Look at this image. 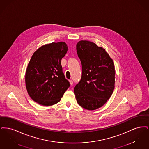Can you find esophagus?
Returning a JSON list of instances; mask_svg holds the SVG:
<instances>
[{
  "mask_svg": "<svg viewBox=\"0 0 149 149\" xmlns=\"http://www.w3.org/2000/svg\"><path fill=\"white\" fill-rule=\"evenodd\" d=\"M69 82H70V85H73V81H72V80H69Z\"/></svg>",
  "mask_w": 149,
  "mask_h": 149,
  "instance_id": "34e87169",
  "label": "esophagus"
}]
</instances>
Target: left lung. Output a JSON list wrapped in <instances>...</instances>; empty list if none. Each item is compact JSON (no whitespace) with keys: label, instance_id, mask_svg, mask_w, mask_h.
<instances>
[{"label":"left lung","instance_id":"left-lung-1","mask_svg":"<svg viewBox=\"0 0 149 149\" xmlns=\"http://www.w3.org/2000/svg\"><path fill=\"white\" fill-rule=\"evenodd\" d=\"M82 74L74 92L78 104L88 110L103 106L112 95L115 83L113 61L102 47L88 41L77 44Z\"/></svg>","mask_w":149,"mask_h":149}]
</instances>
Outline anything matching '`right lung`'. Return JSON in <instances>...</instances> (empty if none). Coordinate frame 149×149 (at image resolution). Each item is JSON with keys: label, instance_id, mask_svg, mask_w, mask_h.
<instances>
[{"label": "right lung", "instance_id": "right-lung-1", "mask_svg": "<svg viewBox=\"0 0 149 149\" xmlns=\"http://www.w3.org/2000/svg\"><path fill=\"white\" fill-rule=\"evenodd\" d=\"M68 51L66 43L52 42L36 51L29 62L25 76L30 97L45 106L56 104L70 86L61 64Z\"/></svg>", "mask_w": 149, "mask_h": 149}]
</instances>
